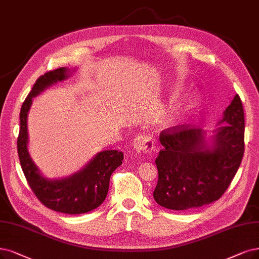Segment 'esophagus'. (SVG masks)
<instances>
[{"instance_id":"34e87169","label":"esophagus","mask_w":259,"mask_h":259,"mask_svg":"<svg viewBox=\"0 0 259 259\" xmlns=\"http://www.w3.org/2000/svg\"><path fill=\"white\" fill-rule=\"evenodd\" d=\"M134 149L138 153H151L155 149L154 140L150 135H138L133 141Z\"/></svg>"}]
</instances>
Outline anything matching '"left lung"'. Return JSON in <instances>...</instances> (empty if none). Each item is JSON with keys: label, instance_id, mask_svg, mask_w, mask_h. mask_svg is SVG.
Segmentation results:
<instances>
[{"label": "left lung", "instance_id": "obj_1", "mask_svg": "<svg viewBox=\"0 0 259 259\" xmlns=\"http://www.w3.org/2000/svg\"><path fill=\"white\" fill-rule=\"evenodd\" d=\"M207 147L201 128L189 124L160 133L155 160L158 182L154 200L164 208L187 210L219 200L229 188L244 153V111L236 95Z\"/></svg>", "mask_w": 259, "mask_h": 259}]
</instances>
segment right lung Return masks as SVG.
<instances>
[{
    "instance_id": "obj_1",
    "label": "right lung",
    "mask_w": 259,
    "mask_h": 259,
    "mask_svg": "<svg viewBox=\"0 0 259 259\" xmlns=\"http://www.w3.org/2000/svg\"><path fill=\"white\" fill-rule=\"evenodd\" d=\"M64 67L51 70L35 82L20 111V131L17 141L19 160L25 179L37 199L46 207L67 214H80L96 209L104 202L112 172L122 164L123 153L117 150L100 152L86 167L70 178L49 181L41 177L27 152V113L32 99L48 86L67 78Z\"/></svg>"
}]
</instances>
